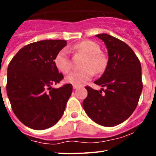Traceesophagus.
Wrapping results in <instances>:
<instances>
[{"instance_id":"obj_1","label":"esophagus","mask_w":156,"mask_h":156,"mask_svg":"<svg viewBox=\"0 0 156 156\" xmlns=\"http://www.w3.org/2000/svg\"><path fill=\"white\" fill-rule=\"evenodd\" d=\"M78 87H79V86H78V85H75V84H73V88L74 89H77V88H78Z\"/></svg>"}]
</instances>
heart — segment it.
<instances>
[{
	"mask_svg": "<svg viewBox=\"0 0 156 156\" xmlns=\"http://www.w3.org/2000/svg\"><path fill=\"white\" fill-rule=\"evenodd\" d=\"M73 49L82 52L87 57L83 63L82 68L84 69L71 72L66 77V81L68 83L78 86L82 85L93 77L94 72L100 73L104 71L106 66V59L104 55L100 53L101 48L96 43L90 40H84L75 44ZM54 62L58 71L63 74H67L71 69L69 50L66 48H63L58 51Z\"/></svg>",
	"mask_w": 156,
	"mask_h": 156,
	"instance_id": "obj_1",
	"label": "heart"
}]
</instances>
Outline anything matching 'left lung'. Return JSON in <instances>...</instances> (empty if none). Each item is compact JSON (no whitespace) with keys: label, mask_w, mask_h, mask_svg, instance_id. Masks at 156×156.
Instances as JSON below:
<instances>
[{"label":"left lung","mask_w":156,"mask_h":156,"mask_svg":"<svg viewBox=\"0 0 156 156\" xmlns=\"http://www.w3.org/2000/svg\"><path fill=\"white\" fill-rule=\"evenodd\" d=\"M104 42L108 62L102 76L94 81L102 90L85 87L83 107L98 124L114 126L124 122L136 108L143 90L142 68L133 49L124 42L107 33L96 35Z\"/></svg>","instance_id":"left-lung-1"}]
</instances>
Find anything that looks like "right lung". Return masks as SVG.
Here are the masks:
<instances>
[{
	"label": "right lung",
	"mask_w": 156,
	"mask_h": 156,
	"mask_svg": "<svg viewBox=\"0 0 156 156\" xmlns=\"http://www.w3.org/2000/svg\"><path fill=\"white\" fill-rule=\"evenodd\" d=\"M66 40H42L27 45L7 68V93L16 116L25 126L40 130L54 126L63 115L72 92L71 84L54 88L62 80L54 59Z\"/></svg>",
	"instance_id": "obj_1"
}]
</instances>
